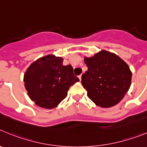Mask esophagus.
<instances>
[{"instance_id": "1", "label": "esophagus", "mask_w": 147, "mask_h": 147, "mask_svg": "<svg viewBox=\"0 0 147 147\" xmlns=\"http://www.w3.org/2000/svg\"><path fill=\"white\" fill-rule=\"evenodd\" d=\"M79 79H80V81H81V80H82V75L79 76Z\"/></svg>"}]
</instances>
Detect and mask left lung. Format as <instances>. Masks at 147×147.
<instances>
[{"label":"left lung","mask_w":147,"mask_h":147,"mask_svg":"<svg viewBox=\"0 0 147 147\" xmlns=\"http://www.w3.org/2000/svg\"><path fill=\"white\" fill-rule=\"evenodd\" d=\"M88 71L82 76L87 95L102 108L115 106L129 90L132 72L118 55L102 50L93 57L84 58Z\"/></svg>","instance_id":"obj_1"}]
</instances>
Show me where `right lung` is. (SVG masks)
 <instances>
[{"mask_svg": "<svg viewBox=\"0 0 147 147\" xmlns=\"http://www.w3.org/2000/svg\"><path fill=\"white\" fill-rule=\"evenodd\" d=\"M63 59L49 54L32 62L24 74L26 90L35 105L53 109L64 99L69 88L80 80L71 65H62Z\"/></svg>", "mask_w": 147, "mask_h": 147, "instance_id": "add662e5", "label": "right lung"}]
</instances>
